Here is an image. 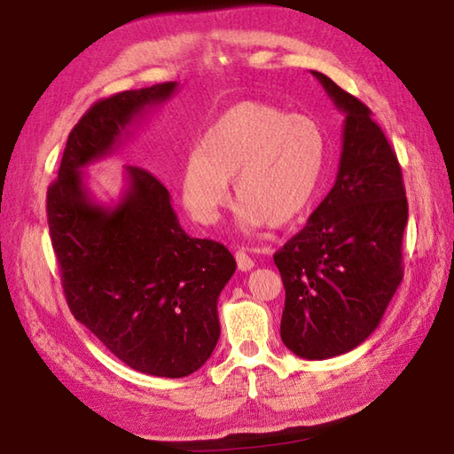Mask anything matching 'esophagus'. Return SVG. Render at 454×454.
I'll use <instances>...</instances> for the list:
<instances>
[{
    "label": "esophagus",
    "instance_id": "34e87169",
    "mask_svg": "<svg viewBox=\"0 0 454 454\" xmlns=\"http://www.w3.org/2000/svg\"><path fill=\"white\" fill-rule=\"evenodd\" d=\"M236 263H238V270L242 271H250L254 268V260L244 250L236 252Z\"/></svg>",
    "mask_w": 454,
    "mask_h": 454
}]
</instances>
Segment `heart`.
<instances>
[{
	"label": "heart",
	"instance_id": "1",
	"mask_svg": "<svg viewBox=\"0 0 454 454\" xmlns=\"http://www.w3.org/2000/svg\"><path fill=\"white\" fill-rule=\"evenodd\" d=\"M327 168V137L308 114L246 101L214 122L184 164L183 202L200 224H214L234 178L244 230L290 224L309 208Z\"/></svg>",
	"mask_w": 454,
	"mask_h": 454
}]
</instances>
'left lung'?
Instances as JSON below:
<instances>
[{"label":"left lung","instance_id":"8db88e82","mask_svg":"<svg viewBox=\"0 0 454 454\" xmlns=\"http://www.w3.org/2000/svg\"><path fill=\"white\" fill-rule=\"evenodd\" d=\"M311 73L345 113L340 170L274 262L286 287L284 345L303 359H329L364 343L397 292L409 206L397 154L369 106Z\"/></svg>","mask_w":454,"mask_h":454}]
</instances>
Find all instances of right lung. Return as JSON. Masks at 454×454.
Segmentation results:
<instances>
[{
	"label": "right lung",
	"instance_id": "right-lung-1",
	"mask_svg": "<svg viewBox=\"0 0 454 454\" xmlns=\"http://www.w3.org/2000/svg\"><path fill=\"white\" fill-rule=\"evenodd\" d=\"M175 89L170 81L97 101L69 133L47 191L71 313L122 364L170 379L194 373L216 348L218 295L236 271L234 255L188 236L167 186L148 170L127 167V191L106 208L90 199L81 168L113 153L127 127Z\"/></svg>",
	"mask_w": 454,
	"mask_h": 454
}]
</instances>
